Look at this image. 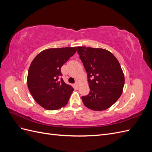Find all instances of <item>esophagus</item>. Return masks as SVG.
Here are the masks:
<instances>
[{
	"label": "esophagus",
	"mask_w": 152,
	"mask_h": 152,
	"mask_svg": "<svg viewBox=\"0 0 152 152\" xmlns=\"http://www.w3.org/2000/svg\"><path fill=\"white\" fill-rule=\"evenodd\" d=\"M79 82H78V81H76L75 82V87H79Z\"/></svg>",
	"instance_id": "obj_1"
}]
</instances>
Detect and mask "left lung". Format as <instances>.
I'll use <instances>...</instances> for the list:
<instances>
[{"mask_svg":"<svg viewBox=\"0 0 152 152\" xmlns=\"http://www.w3.org/2000/svg\"><path fill=\"white\" fill-rule=\"evenodd\" d=\"M77 53L87 73L89 93L82 96L87 108L95 111L107 110L122 93L124 75L120 63L108 50L78 47Z\"/></svg>","mask_w":152,"mask_h":152,"instance_id":"8db88e82","label":"left lung"}]
</instances>
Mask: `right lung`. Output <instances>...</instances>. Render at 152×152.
<instances>
[{
	"label": "right lung",
	"mask_w": 152,
	"mask_h": 152,
	"mask_svg": "<svg viewBox=\"0 0 152 152\" xmlns=\"http://www.w3.org/2000/svg\"><path fill=\"white\" fill-rule=\"evenodd\" d=\"M77 48H53L40 53L31 63L27 84L35 102L48 110L67 104L73 88L61 77V68L74 54Z\"/></svg>",
	"instance_id": "1"
}]
</instances>
